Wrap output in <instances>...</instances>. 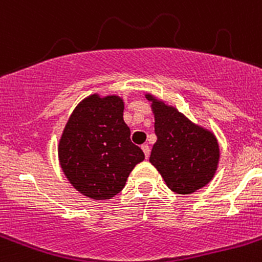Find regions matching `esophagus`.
Here are the masks:
<instances>
[{"instance_id":"esophagus-1","label":"esophagus","mask_w":262,"mask_h":262,"mask_svg":"<svg viewBox=\"0 0 262 262\" xmlns=\"http://www.w3.org/2000/svg\"><path fill=\"white\" fill-rule=\"evenodd\" d=\"M142 149H143V152H144V155H145V157H149V145L148 144H143L142 145Z\"/></svg>"}]
</instances>
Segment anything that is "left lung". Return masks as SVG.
Segmentation results:
<instances>
[{"label":"left lung","instance_id":"8db88e82","mask_svg":"<svg viewBox=\"0 0 262 262\" xmlns=\"http://www.w3.org/2000/svg\"><path fill=\"white\" fill-rule=\"evenodd\" d=\"M145 98L152 102L157 136L149 163L174 193L191 194L206 186L216 172L221 156L214 134L152 94H145Z\"/></svg>","mask_w":262,"mask_h":262}]
</instances>
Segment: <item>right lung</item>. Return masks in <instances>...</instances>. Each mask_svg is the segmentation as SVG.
Returning a JSON list of instances; mask_svg holds the SVG:
<instances>
[{
	"instance_id": "1",
	"label": "right lung",
	"mask_w": 262,
	"mask_h": 262,
	"mask_svg": "<svg viewBox=\"0 0 262 262\" xmlns=\"http://www.w3.org/2000/svg\"><path fill=\"white\" fill-rule=\"evenodd\" d=\"M118 96L82 99L69 117L57 152L62 172L76 190L92 200H110L126 185L144 154L129 139Z\"/></svg>"
}]
</instances>
